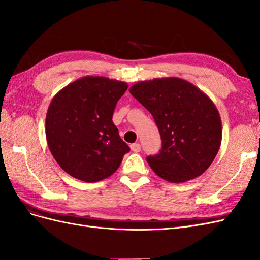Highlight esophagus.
<instances>
[{
    "label": "esophagus",
    "instance_id": "1",
    "mask_svg": "<svg viewBox=\"0 0 260 260\" xmlns=\"http://www.w3.org/2000/svg\"><path fill=\"white\" fill-rule=\"evenodd\" d=\"M130 148H131V151H132V152L139 153V152L141 151V145H140L139 143H133V144H131V145H130Z\"/></svg>",
    "mask_w": 260,
    "mask_h": 260
}]
</instances>
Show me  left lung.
Here are the masks:
<instances>
[{"instance_id":"8db88e82","label":"left lung","mask_w":260,"mask_h":260,"mask_svg":"<svg viewBox=\"0 0 260 260\" xmlns=\"http://www.w3.org/2000/svg\"><path fill=\"white\" fill-rule=\"evenodd\" d=\"M130 93L152 114L161 148L146 160L157 176L172 183L201 176L221 144V120L215 104L179 78L138 82Z\"/></svg>"}]
</instances>
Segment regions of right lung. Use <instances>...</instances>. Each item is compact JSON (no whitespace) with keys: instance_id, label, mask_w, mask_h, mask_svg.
I'll return each mask as SVG.
<instances>
[{"instance_id":"right-lung-1","label":"right lung","mask_w":260,"mask_h":260,"mask_svg":"<svg viewBox=\"0 0 260 260\" xmlns=\"http://www.w3.org/2000/svg\"><path fill=\"white\" fill-rule=\"evenodd\" d=\"M128 84L84 77L52 100L45 120L49 148L62 170L84 182H98L118 169L130 147L112 118Z\"/></svg>"}]
</instances>
